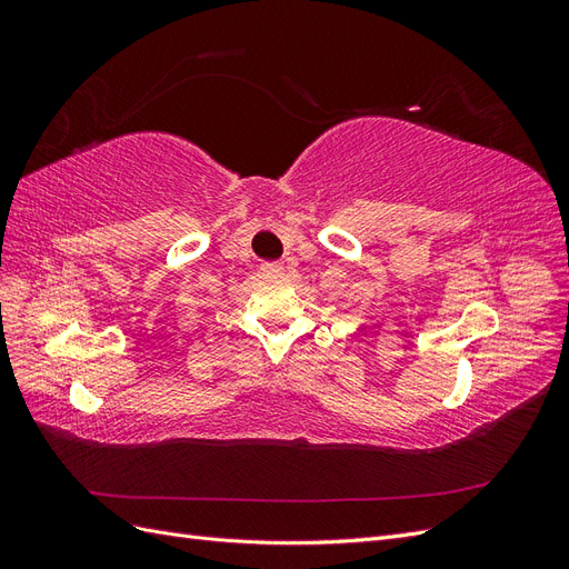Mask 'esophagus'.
I'll use <instances>...</instances> for the list:
<instances>
[{
    "instance_id": "obj_1",
    "label": "esophagus",
    "mask_w": 569,
    "mask_h": 569,
    "mask_svg": "<svg viewBox=\"0 0 569 569\" xmlns=\"http://www.w3.org/2000/svg\"><path fill=\"white\" fill-rule=\"evenodd\" d=\"M261 270H263L266 274H272V278H278V274H282V272H284L282 263H263V266H261Z\"/></svg>"
}]
</instances>
